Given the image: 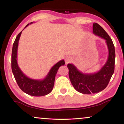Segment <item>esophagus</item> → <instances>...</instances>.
Returning a JSON list of instances; mask_svg holds the SVG:
<instances>
[{
  "instance_id": "esophagus-1",
  "label": "esophagus",
  "mask_w": 124,
  "mask_h": 124,
  "mask_svg": "<svg viewBox=\"0 0 124 124\" xmlns=\"http://www.w3.org/2000/svg\"><path fill=\"white\" fill-rule=\"evenodd\" d=\"M72 61V58L70 56H67V57L65 58V63L66 64H68L69 63H70Z\"/></svg>"
}]
</instances>
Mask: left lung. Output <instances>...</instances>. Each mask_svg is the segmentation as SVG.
<instances>
[{
    "label": "left lung",
    "instance_id": "1",
    "mask_svg": "<svg viewBox=\"0 0 124 124\" xmlns=\"http://www.w3.org/2000/svg\"><path fill=\"white\" fill-rule=\"evenodd\" d=\"M93 33L104 39L107 45L108 57L104 66L97 72L87 74L79 70L74 64L67 65L72 85L77 91L84 94L96 93L103 90L107 86L114 72L115 52L112 39L97 23L93 24Z\"/></svg>",
    "mask_w": 124,
    "mask_h": 124
}]
</instances>
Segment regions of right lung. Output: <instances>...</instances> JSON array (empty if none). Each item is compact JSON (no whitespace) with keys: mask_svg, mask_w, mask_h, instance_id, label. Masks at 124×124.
<instances>
[{"mask_svg":"<svg viewBox=\"0 0 124 124\" xmlns=\"http://www.w3.org/2000/svg\"><path fill=\"white\" fill-rule=\"evenodd\" d=\"M32 23L27 24L24 28ZM21 33L22 31L16 37L12 50L11 68L15 79L20 89L28 95L32 96L46 95L50 93L53 89L56 74L60 67L64 65V60H61L54 64L43 79H33L26 76L20 68L17 61L18 42Z\"/></svg>","mask_w":124,"mask_h":124,"instance_id":"1","label":"right lung"}]
</instances>
